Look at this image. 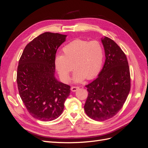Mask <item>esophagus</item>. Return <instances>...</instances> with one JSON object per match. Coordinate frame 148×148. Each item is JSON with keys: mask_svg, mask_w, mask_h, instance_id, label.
Instances as JSON below:
<instances>
[{"mask_svg": "<svg viewBox=\"0 0 148 148\" xmlns=\"http://www.w3.org/2000/svg\"><path fill=\"white\" fill-rule=\"evenodd\" d=\"M79 89V88L78 87V86H72L71 88V91L75 92V91H77V90H78Z\"/></svg>", "mask_w": 148, "mask_h": 148, "instance_id": "34e87169", "label": "esophagus"}]
</instances>
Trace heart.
I'll return each instance as SVG.
<instances>
[{"mask_svg": "<svg viewBox=\"0 0 148 148\" xmlns=\"http://www.w3.org/2000/svg\"><path fill=\"white\" fill-rule=\"evenodd\" d=\"M63 55L55 58L56 68L64 82H69L71 70L75 69L73 81L82 82L91 79L100 73L104 62V49L97 41H89L77 39L66 44L63 49Z\"/></svg>", "mask_w": 148, "mask_h": 148, "instance_id": "heart-1", "label": "heart"}]
</instances>
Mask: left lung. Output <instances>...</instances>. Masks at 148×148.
<instances>
[{"label": "left lung", "instance_id": "8db88e82", "mask_svg": "<svg viewBox=\"0 0 148 148\" xmlns=\"http://www.w3.org/2000/svg\"><path fill=\"white\" fill-rule=\"evenodd\" d=\"M106 60L98 77L86 85L88 96L84 106L88 117L96 121L113 117L122 109L130 90L127 57L113 40L101 38Z\"/></svg>", "mask_w": 148, "mask_h": 148}]
</instances>
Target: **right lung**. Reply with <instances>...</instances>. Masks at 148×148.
Here are the masks:
<instances>
[{"label": "right lung", "mask_w": 148, "mask_h": 148, "mask_svg": "<svg viewBox=\"0 0 148 148\" xmlns=\"http://www.w3.org/2000/svg\"><path fill=\"white\" fill-rule=\"evenodd\" d=\"M67 36L46 32L25 47L17 69L16 82L21 99L34 118L52 121L62 114L70 86L55 77L57 50Z\"/></svg>", "instance_id": "right-lung-1"}]
</instances>
